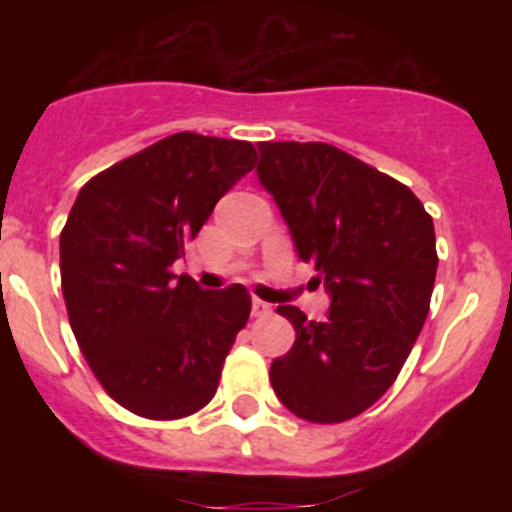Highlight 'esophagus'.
Wrapping results in <instances>:
<instances>
[{
  "instance_id": "1",
  "label": "esophagus",
  "mask_w": 512,
  "mask_h": 512,
  "mask_svg": "<svg viewBox=\"0 0 512 512\" xmlns=\"http://www.w3.org/2000/svg\"><path fill=\"white\" fill-rule=\"evenodd\" d=\"M251 312H253V318H266V315H271V305L269 302L259 300V297H253Z\"/></svg>"
}]
</instances>
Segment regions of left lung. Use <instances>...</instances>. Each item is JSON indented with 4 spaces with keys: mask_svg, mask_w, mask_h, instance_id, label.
Here are the masks:
<instances>
[{
    "mask_svg": "<svg viewBox=\"0 0 512 512\" xmlns=\"http://www.w3.org/2000/svg\"><path fill=\"white\" fill-rule=\"evenodd\" d=\"M259 179L277 200L297 256L330 292V315L277 312L295 346L271 361L284 408L343 423L372 408L408 361L431 310L438 253L433 217L392 176L330 143H261Z\"/></svg>",
    "mask_w": 512,
    "mask_h": 512,
    "instance_id": "8db88e82",
    "label": "left lung"
}]
</instances>
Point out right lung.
Returning <instances> with one entry per match:
<instances>
[{
  "instance_id": "obj_1",
  "label": "right lung",
  "mask_w": 512,
  "mask_h": 512,
  "mask_svg": "<svg viewBox=\"0 0 512 512\" xmlns=\"http://www.w3.org/2000/svg\"><path fill=\"white\" fill-rule=\"evenodd\" d=\"M256 164L248 140L176 133L92 176L61 230V287L104 392L148 420L197 413L251 315L243 284L205 292L171 266Z\"/></svg>"
}]
</instances>
